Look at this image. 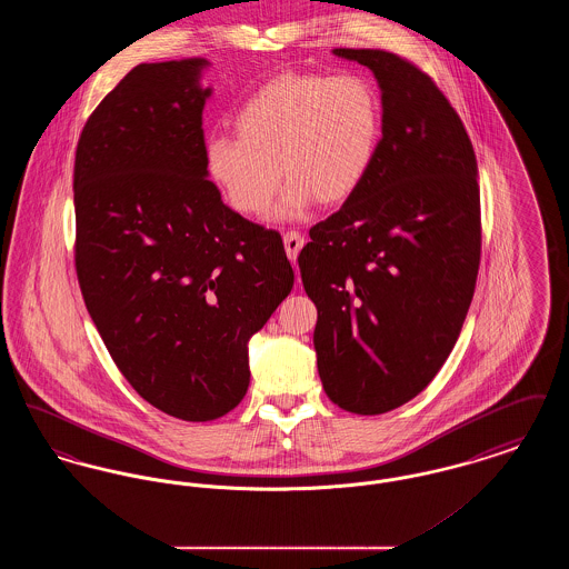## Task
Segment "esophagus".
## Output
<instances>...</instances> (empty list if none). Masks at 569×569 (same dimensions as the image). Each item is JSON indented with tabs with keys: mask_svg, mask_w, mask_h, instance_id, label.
I'll return each mask as SVG.
<instances>
[{
	"mask_svg": "<svg viewBox=\"0 0 569 569\" xmlns=\"http://www.w3.org/2000/svg\"><path fill=\"white\" fill-rule=\"evenodd\" d=\"M283 244H286L288 258L295 262L298 258V253H300V249H302V244H305V237H302L298 230H288V232L283 234Z\"/></svg>",
	"mask_w": 569,
	"mask_h": 569,
	"instance_id": "34e87169",
	"label": "esophagus"
}]
</instances>
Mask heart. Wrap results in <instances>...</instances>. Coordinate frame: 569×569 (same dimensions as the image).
I'll return each mask as SVG.
<instances>
[{
  "label": "heart",
  "mask_w": 569,
  "mask_h": 569,
  "mask_svg": "<svg viewBox=\"0 0 569 569\" xmlns=\"http://www.w3.org/2000/svg\"><path fill=\"white\" fill-rule=\"evenodd\" d=\"M234 128L209 138V177L232 209L262 217L283 170L281 213L292 216L313 198L339 204L362 186L378 158L383 104L362 74H281L244 100Z\"/></svg>",
  "instance_id": "obj_1"
}]
</instances>
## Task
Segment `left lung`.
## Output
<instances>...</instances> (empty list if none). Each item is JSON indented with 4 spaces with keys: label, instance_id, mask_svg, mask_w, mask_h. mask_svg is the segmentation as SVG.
<instances>
[{
    "label": "left lung",
    "instance_id": "left-lung-1",
    "mask_svg": "<svg viewBox=\"0 0 569 569\" xmlns=\"http://www.w3.org/2000/svg\"><path fill=\"white\" fill-rule=\"evenodd\" d=\"M381 87L378 158L298 256L318 307L313 346L328 399L378 416L420 395L452 352L482 251L478 163L457 110L413 61L335 49Z\"/></svg>",
    "mask_w": 569,
    "mask_h": 569
}]
</instances>
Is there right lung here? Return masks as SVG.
I'll return each instance as SVG.
<instances>
[{
	"mask_svg": "<svg viewBox=\"0 0 569 569\" xmlns=\"http://www.w3.org/2000/svg\"><path fill=\"white\" fill-rule=\"evenodd\" d=\"M202 66H136L89 114L74 158L87 311L136 392L188 422L243 401L247 341L295 286L281 234L207 179Z\"/></svg>",
	"mask_w": 569,
	"mask_h": 569,
	"instance_id": "right-lung-1",
	"label": "right lung"
}]
</instances>
